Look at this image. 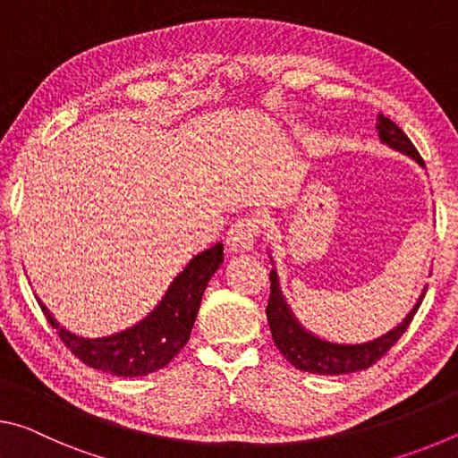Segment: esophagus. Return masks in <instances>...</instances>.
<instances>
[{
  "label": "esophagus",
  "instance_id": "1",
  "mask_svg": "<svg viewBox=\"0 0 458 458\" xmlns=\"http://www.w3.org/2000/svg\"><path fill=\"white\" fill-rule=\"evenodd\" d=\"M260 236V220L257 216H240L228 230L226 244L232 252L250 250Z\"/></svg>",
  "mask_w": 458,
  "mask_h": 458
}]
</instances>
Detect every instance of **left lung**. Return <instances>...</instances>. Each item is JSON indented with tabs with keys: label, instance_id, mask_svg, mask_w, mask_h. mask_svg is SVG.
Instances as JSON below:
<instances>
[{
	"label": "left lung",
	"instance_id": "1",
	"mask_svg": "<svg viewBox=\"0 0 458 458\" xmlns=\"http://www.w3.org/2000/svg\"><path fill=\"white\" fill-rule=\"evenodd\" d=\"M377 135L384 143H387L392 149L402 151L416 159L418 164L424 167V161L420 153L416 151V147L410 141L408 135L402 131L396 123L390 121L384 114L377 117ZM270 299L267 305V319L270 325V333H273L275 345L278 352L284 355L286 361H291L294 368L301 371H309V374H319V376H339V374H352V371L368 369L374 366L377 360H382L392 350V345L404 335L408 325L412 323L414 315L420 307L424 294H420L416 307L408 313V317L402 321L396 329L387 331L386 335L377 337L374 341L360 345H339L329 344V341L319 339L305 331L294 319L289 305L284 303L281 289H278V278L275 270H270ZM428 289V286H426Z\"/></svg>",
	"mask_w": 458,
	"mask_h": 458
}]
</instances>
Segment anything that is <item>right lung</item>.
Returning <instances> with one entry per match:
<instances>
[{
	"label": "right lung",
	"mask_w": 458,
	"mask_h": 458,
	"mask_svg": "<svg viewBox=\"0 0 458 458\" xmlns=\"http://www.w3.org/2000/svg\"><path fill=\"white\" fill-rule=\"evenodd\" d=\"M222 262V242L198 254L183 268V273L175 276L164 301L155 307L153 313L147 315L135 327L111 337H76L74 333L60 327L42 303L40 307L52 329H56L62 344L82 363L113 376H147L151 371L165 368L188 344L201 294H204L208 281L220 268Z\"/></svg>",
	"instance_id": "obj_1"
}]
</instances>
